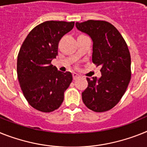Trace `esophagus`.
Returning a JSON list of instances; mask_svg holds the SVG:
<instances>
[{
	"instance_id": "obj_1",
	"label": "esophagus",
	"mask_w": 147,
	"mask_h": 147,
	"mask_svg": "<svg viewBox=\"0 0 147 147\" xmlns=\"http://www.w3.org/2000/svg\"><path fill=\"white\" fill-rule=\"evenodd\" d=\"M72 76H73V79L74 80H76L77 78H80L79 75H78V74H77V73H76V72H74V73L72 74Z\"/></svg>"
}]
</instances>
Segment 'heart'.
<instances>
[{
  "mask_svg": "<svg viewBox=\"0 0 147 147\" xmlns=\"http://www.w3.org/2000/svg\"><path fill=\"white\" fill-rule=\"evenodd\" d=\"M81 35H83V34H81ZM80 36V35H79Z\"/></svg>",
  "mask_w": 147,
  "mask_h": 147,
  "instance_id": "b5f03b06",
  "label": "heart"
}]
</instances>
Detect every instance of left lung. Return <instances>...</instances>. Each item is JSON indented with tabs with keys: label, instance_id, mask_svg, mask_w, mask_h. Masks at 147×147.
<instances>
[{
	"label": "left lung",
	"instance_id": "1",
	"mask_svg": "<svg viewBox=\"0 0 147 147\" xmlns=\"http://www.w3.org/2000/svg\"><path fill=\"white\" fill-rule=\"evenodd\" d=\"M76 26L92 40V63L100 66L102 76L87 78L88 86L82 100L89 109L105 112L121 99L131 79V56L118 30L105 21L88 20Z\"/></svg>",
	"mask_w": 147,
	"mask_h": 147
}]
</instances>
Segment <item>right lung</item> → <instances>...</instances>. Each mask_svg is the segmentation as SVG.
I'll return each mask as SVG.
<instances>
[{
	"instance_id": "right-lung-1",
	"label": "right lung",
	"mask_w": 147,
	"mask_h": 147,
	"mask_svg": "<svg viewBox=\"0 0 147 147\" xmlns=\"http://www.w3.org/2000/svg\"><path fill=\"white\" fill-rule=\"evenodd\" d=\"M75 22L47 21L32 30L22 43L17 60L22 91L30 105L42 112L60 108L64 92L72 81L70 71L62 72L51 64L61 38Z\"/></svg>"
}]
</instances>
